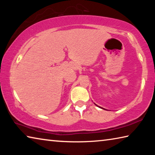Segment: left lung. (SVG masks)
I'll return each mask as SVG.
<instances>
[{"label":"left lung","mask_w":155,"mask_h":155,"mask_svg":"<svg viewBox=\"0 0 155 155\" xmlns=\"http://www.w3.org/2000/svg\"><path fill=\"white\" fill-rule=\"evenodd\" d=\"M96 106H97V107H98V105H96ZM100 107V108H101V109H103V108H102V107Z\"/></svg>","instance_id":"1"}]
</instances>
